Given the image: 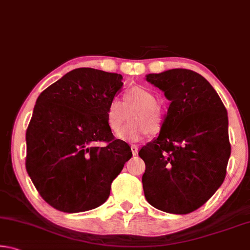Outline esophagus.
Wrapping results in <instances>:
<instances>
[{
	"mask_svg": "<svg viewBox=\"0 0 250 250\" xmlns=\"http://www.w3.org/2000/svg\"><path fill=\"white\" fill-rule=\"evenodd\" d=\"M131 152H132L133 155L137 154V153H138V146H134V145L131 146Z\"/></svg>",
	"mask_w": 250,
	"mask_h": 250,
	"instance_id": "esophagus-1",
	"label": "esophagus"
}]
</instances>
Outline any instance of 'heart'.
I'll list each match as a JSON object with an SVG mask.
<instances>
[{"label":"heart","mask_w":250,"mask_h":250,"mask_svg":"<svg viewBox=\"0 0 250 250\" xmlns=\"http://www.w3.org/2000/svg\"><path fill=\"white\" fill-rule=\"evenodd\" d=\"M131 112V124L121 130ZM164 110L156 101V96L146 87H131L125 92L124 101L112 99L105 110V124L118 139L125 142H138L147 133H158L164 124Z\"/></svg>","instance_id":"1"}]
</instances>
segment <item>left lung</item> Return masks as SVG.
I'll list each match as a JSON object with an SVG mask.
<instances>
[{"label": "left lung", "instance_id": "obj_1", "mask_svg": "<svg viewBox=\"0 0 250 250\" xmlns=\"http://www.w3.org/2000/svg\"><path fill=\"white\" fill-rule=\"evenodd\" d=\"M171 101L159 137L139 151L146 201L171 214L192 213L213 196L230 156L225 105L207 80L188 69L146 75Z\"/></svg>", "mask_w": 250, "mask_h": 250}]
</instances>
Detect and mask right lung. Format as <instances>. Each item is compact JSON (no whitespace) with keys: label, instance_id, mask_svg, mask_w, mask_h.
<instances>
[{"label":"right lung","instance_id":"add662e5","mask_svg":"<svg viewBox=\"0 0 250 250\" xmlns=\"http://www.w3.org/2000/svg\"><path fill=\"white\" fill-rule=\"evenodd\" d=\"M120 74L77 68L36 100L26 130V171L41 196L65 213L107 201L111 183L132 152L115 139L105 110L122 88ZM106 145L98 147L96 143Z\"/></svg>","mask_w":250,"mask_h":250}]
</instances>
